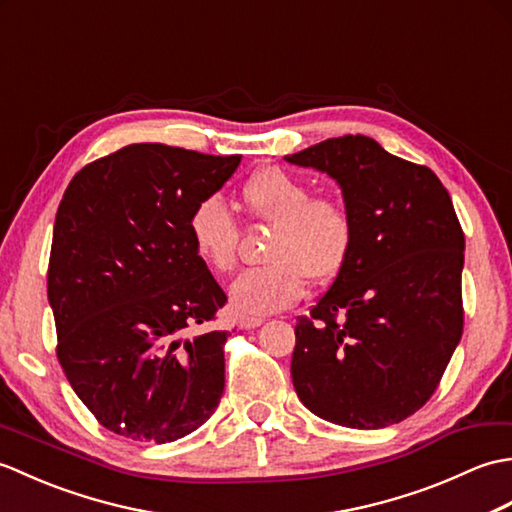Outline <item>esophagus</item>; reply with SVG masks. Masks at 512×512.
<instances>
[{
  "label": "esophagus",
  "mask_w": 512,
  "mask_h": 512,
  "mask_svg": "<svg viewBox=\"0 0 512 512\" xmlns=\"http://www.w3.org/2000/svg\"><path fill=\"white\" fill-rule=\"evenodd\" d=\"M264 323V319L262 317H242L237 321V325L242 330H253V328H259V325Z\"/></svg>",
  "instance_id": "34e87169"
}]
</instances>
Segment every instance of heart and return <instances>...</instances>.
Listing matches in <instances>:
<instances>
[{
  "label": "heart",
  "instance_id": "heart-1",
  "mask_svg": "<svg viewBox=\"0 0 512 512\" xmlns=\"http://www.w3.org/2000/svg\"><path fill=\"white\" fill-rule=\"evenodd\" d=\"M248 213L273 226L268 239V266L239 275L228 299L235 314L262 317L297 303L306 290V277L328 284L341 275L354 248V220L347 206L314 195L310 187L279 167H264L242 189ZM187 233L195 253L213 273H231L237 257L239 228L220 195H204L187 217Z\"/></svg>",
  "mask_w": 512,
  "mask_h": 512
}]
</instances>
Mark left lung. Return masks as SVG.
I'll use <instances>...</instances> for the list:
<instances>
[{
    "instance_id": "left-lung-1",
    "label": "left lung",
    "mask_w": 512,
    "mask_h": 512,
    "mask_svg": "<svg viewBox=\"0 0 512 512\" xmlns=\"http://www.w3.org/2000/svg\"><path fill=\"white\" fill-rule=\"evenodd\" d=\"M286 160L336 180L356 231L341 275L297 319L292 385L323 420L389 427L431 398L462 336L464 233L451 195L429 167L361 134Z\"/></svg>"
}]
</instances>
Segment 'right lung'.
I'll return each instance as SVG.
<instances>
[{
    "mask_svg": "<svg viewBox=\"0 0 512 512\" xmlns=\"http://www.w3.org/2000/svg\"><path fill=\"white\" fill-rule=\"evenodd\" d=\"M242 156L140 143L85 165L54 220L48 301L76 396L118 436L165 444L209 420L228 332L209 330L224 290L187 217Z\"/></svg>",
    "mask_w": 512,
    "mask_h": 512,
    "instance_id": "right-lung-1",
    "label": "right lung"
}]
</instances>
